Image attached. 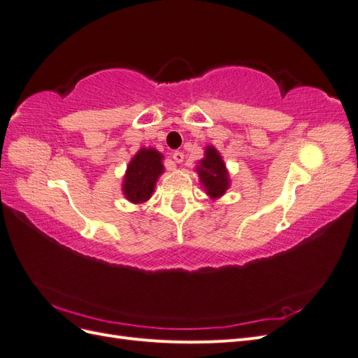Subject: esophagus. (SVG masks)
Masks as SVG:
<instances>
[{"mask_svg": "<svg viewBox=\"0 0 358 358\" xmlns=\"http://www.w3.org/2000/svg\"><path fill=\"white\" fill-rule=\"evenodd\" d=\"M173 159H175V162H182L183 161V152H180V150L173 152Z\"/></svg>", "mask_w": 358, "mask_h": 358, "instance_id": "esophagus-1", "label": "esophagus"}]
</instances>
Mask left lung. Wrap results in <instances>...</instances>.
I'll return each instance as SVG.
<instances>
[{"label":"left lung","mask_w":358,"mask_h":358,"mask_svg":"<svg viewBox=\"0 0 358 358\" xmlns=\"http://www.w3.org/2000/svg\"><path fill=\"white\" fill-rule=\"evenodd\" d=\"M204 192L212 200L220 199L224 196L225 191L230 187L229 171L225 169L224 159L220 155L218 150L213 146H208L204 150V158L199 161L196 167Z\"/></svg>","instance_id":"1"}]
</instances>
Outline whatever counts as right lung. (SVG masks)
Masks as SVG:
<instances>
[{
    "instance_id": "1",
    "label": "right lung",
    "mask_w": 358,
    "mask_h": 358,
    "mask_svg": "<svg viewBox=\"0 0 358 358\" xmlns=\"http://www.w3.org/2000/svg\"><path fill=\"white\" fill-rule=\"evenodd\" d=\"M162 157L154 148H142L127 167L122 191L128 201L140 204L152 196L157 180L164 171Z\"/></svg>"
}]
</instances>
